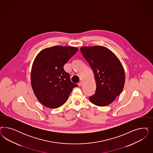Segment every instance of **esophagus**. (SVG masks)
Wrapping results in <instances>:
<instances>
[{
    "mask_svg": "<svg viewBox=\"0 0 153 153\" xmlns=\"http://www.w3.org/2000/svg\"><path fill=\"white\" fill-rule=\"evenodd\" d=\"M82 82H79V83H78V85L79 86H81L82 85Z\"/></svg>",
    "mask_w": 153,
    "mask_h": 153,
    "instance_id": "34e87169",
    "label": "esophagus"
}]
</instances>
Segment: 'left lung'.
I'll return each instance as SVG.
<instances>
[{
	"label": "left lung",
	"mask_w": 153,
	"mask_h": 153,
	"mask_svg": "<svg viewBox=\"0 0 153 153\" xmlns=\"http://www.w3.org/2000/svg\"><path fill=\"white\" fill-rule=\"evenodd\" d=\"M80 51L93 71L96 83L95 94L89 97V100L99 106H107L123 89V66L117 56L105 47H83Z\"/></svg>",
	"instance_id": "8db88e82"
}]
</instances>
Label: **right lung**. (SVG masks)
<instances>
[{"label": "right lung", "instance_id": "right-lung-1", "mask_svg": "<svg viewBox=\"0 0 153 153\" xmlns=\"http://www.w3.org/2000/svg\"><path fill=\"white\" fill-rule=\"evenodd\" d=\"M78 49L73 47L54 46L43 49L33 62L31 80L35 95L49 108H59L64 104L74 87L64 65Z\"/></svg>", "mask_w": 153, "mask_h": 153}]
</instances>
